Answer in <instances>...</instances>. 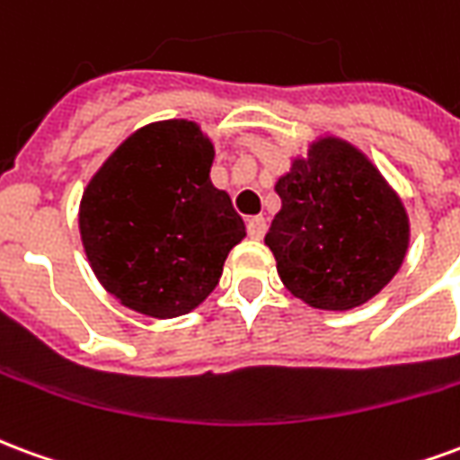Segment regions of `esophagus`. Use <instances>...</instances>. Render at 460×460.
I'll return each mask as SVG.
<instances>
[{"label":"esophagus","mask_w":460,"mask_h":460,"mask_svg":"<svg viewBox=\"0 0 460 460\" xmlns=\"http://www.w3.org/2000/svg\"><path fill=\"white\" fill-rule=\"evenodd\" d=\"M264 233H267L264 217H250V220H247V234H250L252 240H262Z\"/></svg>","instance_id":"34e87169"}]
</instances>
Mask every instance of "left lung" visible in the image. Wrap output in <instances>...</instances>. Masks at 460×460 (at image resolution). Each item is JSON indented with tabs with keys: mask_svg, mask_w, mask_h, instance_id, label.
<instances>
[{
	"mask_svg": "<svg viewBox=\"0 0 460 460\" xmlns=\"http://www.w3.org/2000/svg\"><path fill=\"white\" fill-rule=\"evenodd\" d=\"M274 190L281 208L264 244L281 284L306 306H363L400 271L411 237L407 208L355 144L318 134Z\"/></svg>",
	"mask_w": 460,
	"mask_h": 460,
	"instance_id": "left-lung-1",
	"label": "left lung"
}]
</instances>
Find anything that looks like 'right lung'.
<instances>
[{
    "label": "right lung",
    "mask_w": 460,
    "mask_h": 460,
    "mask_svg": "<svg viewBox=\"0 0 460 460\" xmlns=\"http://www.w3.org/2000/svg\"><path fill=\"white\" fill-rule=\"evenodd\" d=\"M216 144L193 119L144 124L83 190L78 227L97 281L152 318L190 314L216 289L244 223L213 186Z\"/></svg>",
    "instance_id": "right-lung-1"
}]
</instances>
